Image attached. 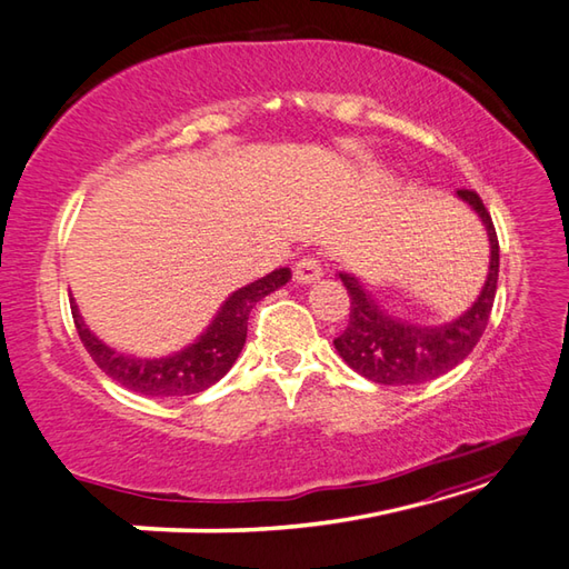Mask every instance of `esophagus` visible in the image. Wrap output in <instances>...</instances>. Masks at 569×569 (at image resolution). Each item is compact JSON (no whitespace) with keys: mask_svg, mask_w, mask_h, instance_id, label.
I'll return each instance as SVG.
<instances>
[{"mask_svg":"<svg viewBox=\"0 0 569 569\" xmlns=\"http://www.w3.org/2000/svg\"><path fill=\"white\" fill-rule=\"evenodd\" d=\"M322 276V263L316 259V256H303L296 263V281L298 283H316Z\"/></svg>","mask_w":569,"mask_h":569,"instance_id":"esophagus-1","label":"esophagus"}]
</instances>
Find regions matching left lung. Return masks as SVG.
<instances>
[{"instance_id":"left-lung-1","label":"left lung","mask_w":569,"mask_h":569,"mask_svg":"<svg viewBox=\"0 0 569 569\" xmlns=\"http://www.w3.org/2000/svg\"><path fill=\"white\" fill-rule=\"evenodd\" d=\"M456 194L476 209L488 231V241H491L488 278L481 296L463 316L443 322V326H415V322L389 316L352 273H338L350 296V320L332 345L340 358L367 380L395 387L437 380L469 358L483 336L498 288V237L483 199L471 189H459Z\"/></svg>"}]
</instances>
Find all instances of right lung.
<instances>
[{
    "label": "right lung",
    "instance_id": "1",
    "mask_svg": "<svg viewBox=\"0 0 569 569\" xmlns=\"http://www.w3.org/2000/svg\"><path fill=\"white\" fill-rule=\"evenodd\" d=\"M288 278H291V271L276 269L269 276L259 278V281L233 291L197 342L189 345L182 352H174L170 358L160 360H140L132 358V355L110 350L108 345L100 342L83 326L76 303H71V313L83 348L110 380H116L118 385L130 389V392L148 397H187L204 392L207 387L219 382L231 370L243 342H247V322L251 308L261 298L273 293L276 288L286 286Z\"/></svg>",
    "mask_w": 569,
    "mask_h": 569
}]
</instances>
